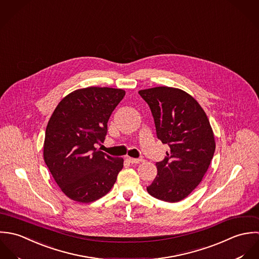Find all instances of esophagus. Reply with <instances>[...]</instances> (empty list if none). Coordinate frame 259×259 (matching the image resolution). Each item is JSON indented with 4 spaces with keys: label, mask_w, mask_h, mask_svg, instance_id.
Returning a JSON list of instances; mask_svg holds the SVG:
<instances>
[{
    "label": "esophagus",
    "mask_w": 259,
    "mask_h": 259,
    "mask_svg": "<svg viewBox=\"0 0 259 259\" xmlns=\"http://www.w3.org/2000/svg\"><path fill=\"white\" fill-rule=\"evenodd\" d=\"M127 160L132 164H137V163H140L143 161V159H136V158H131V157H127Z\"/></svg>",
    "instance_id": "obj_1"
}]
</instances>
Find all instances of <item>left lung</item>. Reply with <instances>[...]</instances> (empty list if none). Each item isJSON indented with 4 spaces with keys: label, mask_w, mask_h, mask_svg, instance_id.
I'll use <instances>...</instances> for the list:
<instances>
[{
    "label": "left lung",
    "mask_w": 259,
    "mask_h": 259,
    "mask_svg": "<svg viewBox=\"0 0 259 259\" xmlns=\"http://www.w3.org/2000/svg\"><path fill=\"white\" fill-rule=\"evenodd\" d=\"M149 105L158 139L170 151L157 162V176L148 193L165 202L187 197L201 182L215 151V140L202 107L185 91L155 87L139 91Z\"/></svg>",
    "instance_id": "left-lung-1"
}]
</instances>
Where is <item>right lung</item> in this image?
Returning a JSON list of instances; mask_svg holds the SVG:
<instances>
[{
	"mask_svg": "<svg viewBox=\"0 0 259 259\" xmlns=\"http://www.w3.org/2000/svg\"><path fill=\"white\" fill-rule=\"evenodd\" d=\"M122 89L88 87L64 97L48 122L44 160L70 199L89 203L106 195L123 168V158L95 147L103 142L108 120L124 98Z\"/></svg>",
	"mask_w": 259,
	"mask_h": 259,
	"instance_id": "right-lung-1",
	"label": "right lung"
}]
</instances>
